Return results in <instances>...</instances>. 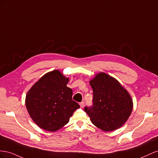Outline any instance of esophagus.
I'll list each match as a JSON object with an SVG mask.
<instances>
[{"label": "esophagus", "instance_id": "obj_1", "mask_svg": "<svg viewBox=\"0 0 158 158\" xmlns=\"http://www.w3.org/2000/svg\"><path fill=\"white\" fill-rule=\"evenodd\" d=\"M79 105H80L81 108H83V107H84V105H85V102H80V103H79Z\"/></svg>", "mask_w": 158, "mask_h": 158}]
</instances>
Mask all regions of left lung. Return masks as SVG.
<instances>
[{
	"instance_id": "left-lung-1",
	"label": "left lung",
	"mask_w": 158,
	"mask_h": 158,
	"mask_svg": "<svg viewBox=\"0 0 158 158\" xmlns=\"http://www.w3.org/2000/svg\"><path fill=\"white\" fill-rule=\"evenodd\" d=\"M93 89V105L85 111L92 123L105 132L120 128L131 114L132 99L116 79L105 73H98L90 81Z\"/></svg>"
}]
</instances>
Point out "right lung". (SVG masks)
Listing matches in <instances>:
<instances>
[{
	"mask_svg": "<svg viewBox=\"0 0 158 158\" xmlns=\"http://www.w3.org/2000/svg\"><path fill=\"white\" fill-rule=\"evenodd\" d=\"M69 78L60 71L45 74L29 90L26 106L30 117L39 127L55 132L68 123L80 107L72 99L73 91L67 87Z\"/></svg>",
	"mask_w": 158,
	"mask_h": 158,
	"instance_id": "right-lung-1",
	"label": "right lung"
}]
</instances>
